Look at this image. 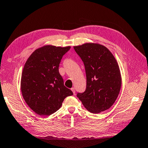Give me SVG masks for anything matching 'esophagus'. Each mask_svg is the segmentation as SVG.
Wrapping results in <instances>:
<instances>
[{
	"instance_id": "34e87169",
	"label": "esophagus",
	"mask_w": 148,
	"mask_h": 148,
	"mask_svg": "<svg viewBox=\"0 0 148 148\" xmlns=\"http://www.w3.org/2000/svg\"><path fill=\"white\" fill-rule=\"evenodd\" d=\"M71 91L73 92V94H74V95L75 94V90L74 88H71Z\"/></svg>"
}]
</instances>
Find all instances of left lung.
<instances>
[{
  "label": "left lung",
  "instance_id": "left-lung-1",
  "mask_svg": "<svg viewBox=\"0 0 148 148\" xmlns=\"http://www.w3.org/2000/svg\"><path fill=\"white\" fill-rule=\"evenodd\" d=\"M83 62L86 88L77 97L90 112L107 110L114 103L120 91L121 78L119 66L111 52L102 45L87 43L73 47Z\"/></svg>",
  "mask_w": 148,
  "mask_h": 148
}]
</instances>
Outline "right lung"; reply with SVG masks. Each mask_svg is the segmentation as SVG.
Here are the masks:
<instances>
[{
  "instance_id": "right-lung-1",
  "label": "right lung",
  "mask_w": 148,
  "mask_h": 148,
  "mask_svg": "<svg viewBox=\"0 0 148 148\" xmlns=\"http://www.w3.org/2000/svg\"><path fill=\"white\" fill-rule=\"evenodd\" d=\"M71 47L45 45L33 52L23 70L21 88L25 102L40 116H49L61 107L73 92L64 86L59 64Z\"/></svg>"
}]
</instances>
